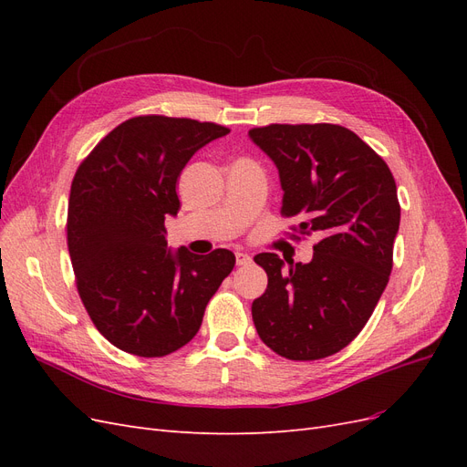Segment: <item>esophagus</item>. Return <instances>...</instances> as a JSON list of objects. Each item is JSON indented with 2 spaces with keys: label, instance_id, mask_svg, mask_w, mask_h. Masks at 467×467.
I'll return each mask as SVG.
<instances>
[{
  "label": "esophagus",
  "instance_id": "1",
  "mask_svg": "<svg viewBox=\"0 0 467 467\" xmlns=\"http://www.w3.org/2000/svg\"><path fill=\"white\" fill-rule=\"evenodd\" d=\"M235 263H237V266H245L251 263V257L247 255V253H235Z\"/></svg>",
  "mask_w": 467,
  "mask_h": 467
}]
</instances>
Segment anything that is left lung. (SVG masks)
Segmentation results:
<instances>
[{
  "mask_svg": "<svg viewBox=\"0 0 467 467\" xmlns=\"http://www.w3.org/2000/svg\"><path fill=\"white\" fill-rule=\"evenodd\" d=\"M249 138L278 169L280 214L300 220L298 234L319 235L306 265L255 255L268 285L251 306L253 323L288 360L331 357L362 331L388 286L398 187L388 163L345 126L268 124Z\"/></svg>",
  "mask_w": 467,
  "mask_h": 467,
  "instance_id": "obj_1",
  "label": "left lung"
}]
</instances>
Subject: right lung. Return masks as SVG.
Wrapping results in <instances>:
<instances>
[{"mask_svg": "<svg viewBox=\"0 0 467 467\" xmlns=\"http://www.w3.org/2000/svg\"><path fill=\"white\" fill-rule=\"evenodd\" d=\"M230 132L214 122L134 117L81 161L67 202V249L79 298L109 343L165 357L199 333L206 304L235 255L167 249L165 218L181 208L182 167Z\"/></svg>", "mask_w": 467, "mask_h": 467, "instance_id": "add662e5", "label": "right lung"}]
</instances>
